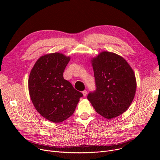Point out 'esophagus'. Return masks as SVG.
<instances>
[{"label":"esophagus","mask_w":160,"mask_h":160,"mask_svg":"<svg viewBox=\"0 0 160 160\" xmlns=\"http://www.w3.org/2000/svg\"><path fill=\"white\" fill-rule=\"evenodd\" d=\"M87 93H88V92H87L86 90H84V91H82V93L83 95V97H86L87 95Z\"/></svg>","instance_id":"esophagus-1"}]
</instances>
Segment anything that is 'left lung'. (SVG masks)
I'll return each mask as SVG.
<instances>
[{"label":"left lung","mask_w":160,"mask_h":160,"mask_svg":"<svg viewBox=\"0 0 160 160\" xmlns=\"http://www.w3.org/2000/svg\"><path fill=\"white\" fill-rule=\"evenodd\" d=\"M91 62L96 89L87 98L98 114L114 118L132 102L136 90L135 74L127 61L115 53L102 52Z\"/></svg>","instance_id":"8db88e82"}]
</instances>
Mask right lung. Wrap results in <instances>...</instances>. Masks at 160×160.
<instances>
[{
    "instance_id": "right-lung-1",
    "label": "right lung",
    "mask_w": 160,
    "mask_h": 160,
    "mask_svg": "<svg viewBox=\"0 0 160 160\" xmlns=\"http://www.w3.org/2000/svg\"><path fill=\"white\" fill-rule=\"evenodd\" d=\"M70 60L60 53L41 56L32 68L28 79L30 98L36 110L45 119L61 122L74 112L81 92L63 78Z\"/></svg>"
}]
</instances>
